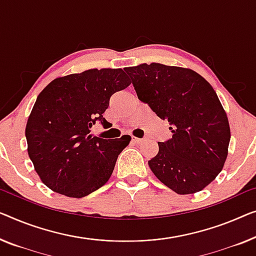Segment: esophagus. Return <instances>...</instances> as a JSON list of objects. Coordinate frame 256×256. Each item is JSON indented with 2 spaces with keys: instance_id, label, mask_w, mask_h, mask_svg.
Listing matches in <instances>:
<instances>
[{
  "instance_id": "esophagus-1",
  "label": "esophagus",
  "mask_w": 256,
  "mask_h": 256,
  "mask_svg": "<svg viewBox=\"0 0 256 256\" xmlns=\"http://www.w3.org/2000/svg\"><path fill=\"white\" fill-rule=\"evenodd\" d=\"M131 140H132V142H133V144H141V142H142V139H140V138H136V136H132Z\"/></svg>"
}]
</instances>
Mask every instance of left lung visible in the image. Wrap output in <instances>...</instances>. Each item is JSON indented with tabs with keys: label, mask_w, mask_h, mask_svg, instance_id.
<instances>
[{
	"label": "left lung",
	"mask_w": 256,
	"mask_h": 256,
	"mask_svg": "<svg viewBox=\"0 0 256 256\" xmlns=\"http://www.w3.org/2000/svg\"><path fill=\"white\" fill-rule=\"evenodd\" d=\"M124 70L139 100L169 122L172 132L148 161L152 174L177 194L200 192L222 171L231 136L215 90L186 68L142 63Z\"/></svg>",
	"instance_id": "obj_1"
}]
</instances>
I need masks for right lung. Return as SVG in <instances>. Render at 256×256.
<instances>
[{"mask_svg": "<svg viewBox=\"0 0 256 256\" xmlns=\"http://www.w3.org/2000/svg\"><path fill=\"white\" fill-rule=\"evenodd\" d=\"M131 84L122 68H90L48 84L30 112L25 136L28 152L41 182L56 193L84 198L112 176L118 155L131 136L102 139L90 134L110 96Z\"/></svg>", "mask_w": 256, "mask_h": 256, "instance_id": "add662e5", "label": "right lung"}]
</instances>
